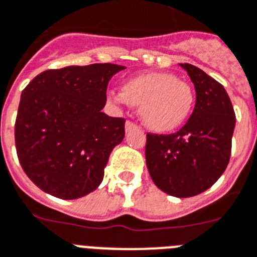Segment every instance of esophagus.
Wrapping results in <instances>:
<instances>
[{
    "instance_id": "obj_1",
    "label": "esophagus",
    "mask_w": 257,
    "mask_h": 257,
    "mask_svg": "<svg viewBox=\"0 0 257 257\" xmlns=\"http://www.w3.org/2000/svg\"><path fill=\"white\" fill-rule=\"evenodd\" d=\"M133 129H137V125L133 124L132 121L125 122V131H126V132H131V131H133Z\"/></svg>"
}]
</instances>
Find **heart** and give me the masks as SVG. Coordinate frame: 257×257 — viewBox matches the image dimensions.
I'll return each mask as SVG.
<instances>
[{"label":"heart","instance_id":"heart-1","mask_svg":"<svg viewBox=\"0 0 257 257\" xmlns=\"http://www.w3.org/2000/svg\"><path fill=\"white\" fill-rule=\"evenodd\" d=\"M117 103L140 108V118L148 129L158 133L176 131L193 112V88L170 72H147L129 79L121 93L113 96Z\"/></svg>","mask_w":257,"mask_h":257}]
</instances>
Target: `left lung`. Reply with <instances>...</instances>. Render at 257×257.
I'll return each mask as SVG.
<instances>
[{"label": "left lung", "instance_id": "8db88e82", "mask_svg": "<svg viewBox=\"0 0 257 257\" xmlns=\"http://www.w3.org/2000/svg\"><path fill=\"white\" fill-rule=\"evenodd\" d=\"M195 88V107L172 135H147L145 158L156 186L177 198L203 193L220 178L231 156L235 112L226 89L201 68L179 63Z\"/></svg>", "mask_w": 257, "mask_h": 257}]
</instances>
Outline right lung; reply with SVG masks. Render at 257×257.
I'll return each instance as SVG.
<instances>
[{"mask_svg":"<svg viewBox=\"0 0 257 257\" xmlns=\"http://www.w3.org/2000/svg\"><path fill=\"white\" fill-rule=\"evenodd\" d=\"M124 66L95 63L47 70L21 95L16 149L26 176L45 193L76 199L95 191L125 120L101 109L108 81Z\"/></svg>","mask_w":257,"mask_h":257,"instance_id":"obj_1","label":"right lung"}]
</instances>
